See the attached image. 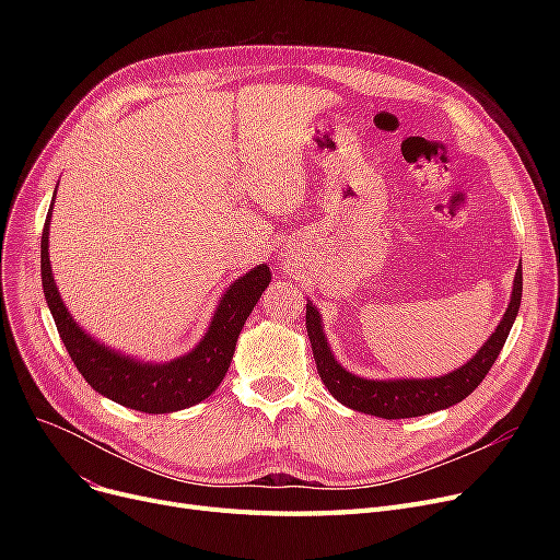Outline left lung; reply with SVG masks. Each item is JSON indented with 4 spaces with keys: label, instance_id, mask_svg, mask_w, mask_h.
I'll return each mask as SVG.
<instances>
[{
    "label": "left lung",
    "instance_id": "8db88e82",
    "mask_svg": "<svg viewBox=\"0 0 560 560\" xmlns=\"http://www.w3.org/2000/svg\"><path fill=\"white\" fill-rule=\"evenodd\" d=\"M522 302V268L515 272L511 304L499 322L494 334L483 342L477 354L454 372L433 378H388L374 381L347 372L336 357L322 329V317L317 308L306 304V329L313 345V359L319 378L325 381L329 393L345 406L359 410V413L376 416L384 420L418 418L435 410L450 408L463 401L486 378L488 370L494 365L499 351H502L513 322L517 317Z\"/></svg>",
    "mask_w": 560,
    "mask_h": 560
}]
</instances>
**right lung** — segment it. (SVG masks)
<instances>
[{"mask_svg":"<svg viewBox=\"0 0 560 560\" xmlns=\"http://www.w3.org/2000/svg\"><path fill=\"white\" fill-rule=\"evenodd\" d=\"M49 220L51 206L40 241V275L45 300L56 322L58 336H61L70 359L74 361L81 376L91 384V388L127 408L154 416L195 406L215 393L231 365L235 342H238L245 319L272 279L268 265H256L254 270L229 285L213 313L209 331L203 334L199 345L188 351L186 357L172 359L167 363H144L108 349L93 336H88L72 319L61 295H58L51 275Z\"/></svg>","mask_w":560,"mask_h":560,"instance_id":"1","label":"right lung"}]
</instances>
